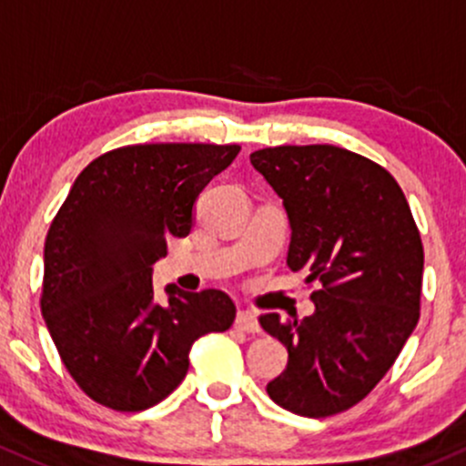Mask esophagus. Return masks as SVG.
Segmentation results:
<instances>
[{"mask_svg": "<svg viewBox=\"0 0 466 466\" xmlns=\"http://www.w3.org/2000/svg\"><path fill=\"white\" fill-rule=\"evenodd\" d=\"M235 329L238 331H244V333H259L262 331V327H259L258 322V315L251 313V311H239L238 318H235Z\"/></svg>", "mask_w": 466, "mask_h": 466, "instance_id": "1", "label": "esophagus"}]
</instances>
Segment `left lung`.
<instances>
[{
  "label": "left lung",
  "instance_id": "obj_1",
  "mask_svg": "<svg viewBox=\"0 0 466 466\" xmlns=\"http://www.w3.org/2000/svg\"><path fill=\"white\" fill-rule=\"evenodd\" d=\"M251 164L282 198L289 268L318 284L309 318H259L289 351L267 393L304 418L347 411L393 367L418 324L424 251L411 208L391 173L331 144L262 148Z\"/></svg>",
  "mask_w": 466,
  "mask_h": 466
}]
</instances>
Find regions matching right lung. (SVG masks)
<instances>
[{"instance_id":"add662e5","label":"right lung","mask_w":466,"mask_h":466,"mask_svg":"<svg viewBox=\"0 0 466 466\" xmlns=\"http://www.w3.org/2000/svg\"><path fill=\"white\" fill-rule=\"evenodd\" d=\"M238 153V144H137L99 155L75 179L44 244L42 315L95 402L155 407L187 375L195 339L233 324L227 293L168 284L159 304L151 273L167 239L191 233L198 195Z\"/></svg>"}]
</instances>
